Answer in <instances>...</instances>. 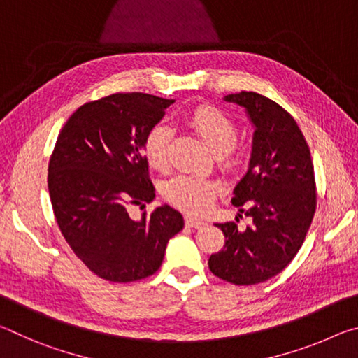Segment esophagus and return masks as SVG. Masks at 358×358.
<instances>
[{
  "instance_id": "1",
  "label": "esophagus",
  "mask_w": 358,
  "mask_h": 358,
  "mask_svg": "<svg viewBox=\"0 0 358 358\" xmlns=\"http://www.w3.org/2000/svg\"><path fill=\"white\" fill-rule=\"evenodd\" d=\"M185 221H186V226L187 227H194V229H201V227H203L205 224V221H202V220H197V217H194V216H191V215H187L186 217H185Z\"/></svg>"
}]
</instances>
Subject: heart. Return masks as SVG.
Instances as JSON below:
<instances>
[{
	"mask_svg": "<svg viewBox=\"0 0 358 358\" xmlns=\"http://www.w3.org/2000/svg\"><path fill=\"white\" fill-rule=\"evenodd\" d=\"M186 123L202 137L213 153L220 155L224 167L234 169L238 164L232 150L237 143L238 128L232 118L211 106H199L186 115ZM169 143L171 129L166 124H156L150 129L143 142V156L150 167L164 171L169 166ZM217 192L220 186L215 181L194 175H180L164 186V196L169 202L197 215L205 213L211 207Z\"/></svg>",
	"mask_w": 358,
	"mask_h": 358,
	"instance_id": "obj_1",
	"label": "heart"
}]
</instances>
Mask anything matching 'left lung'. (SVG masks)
<instances>
[{
    "label": "left lung",
    "instance_id": "1",
    "mask_svg": "<svg viewBox=\"0 0 358 358\" xmlns=\"http://www.w3.org/2000/svg\"><path fill=\"white\" fill-rule=\"evenodd\" d=\"M224 101L243 107L254 126L250 167L232 197L251 224H216L226 245L208 266L224 281L250 286L281 273L296 256L316 211V181L310 147L289 112L254 92Z\"/></svg>",
    "mask_w": 358,
    "mask_h": 358
}]
</instances>
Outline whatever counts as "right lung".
Returning a JSON list of instances; mask_svg holds the SVG:
<instances>
[{
  "instance_id": "1",
  "label": "right lung",
  "mask_w": 358,
  "mask_h": 358,
  "mask_svg": "<svg viewBox=\"0 0 358 358\" xmlns=\"http://www.w3.org/2000/svg\"><path fill=\"white\" fill-rule=\"evenodd\" d=\"M173 99L117 93L78 107L48 162V192L71 250L102 280L131 282L156 273L185 226L169 205L138 221L131 205L155 199L143 142Z\"/></svg>"
}]
</instances>
